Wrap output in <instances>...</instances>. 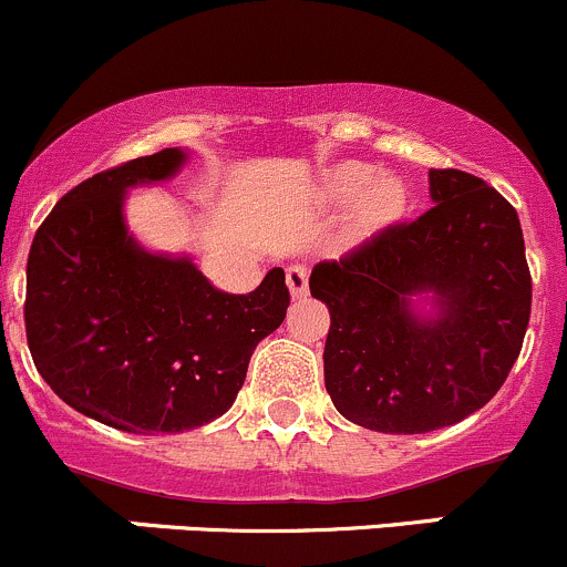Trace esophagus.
Listing matches in <instances>:
<instances>
[{"instance_id":"1","label":"esophagus","mask_w":567,"mask_h":567,"mask_svg":"<svg viewBox=\"0 0 567 567\" xmlns=\"http://www.w3.org/2000/svg\"><path fill=\"white\" fill-rule=\"evenodd\" d=\"M286 286H289V291H291V297H295V300H302V297L308 295V272H306V267L291 265L289 270H286Z\"/></svg>"}]
</instances>
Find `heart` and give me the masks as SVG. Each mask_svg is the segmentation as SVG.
I'll return each mask as SVG.
<instances>
[{
    "label": "heart",
    "instance_id": "1",
    "mask_svg": "<svg viewBox=\"0 0 567 567\" xmlns=\"http://www.w3.org/2000/svg\"><path fill=\"white\" fill-rule=\"evenodd\" d=\"M322 188L324 196L338 204H347L360 196L358 213H354V226L360 235H369L379 226L395 220L406 204V188L399 177L377 179V172L358 161L332 166L322 177Z\"/></svg>",
    "mask_w": 567,
    "mask_h": 567
}]
</instances>
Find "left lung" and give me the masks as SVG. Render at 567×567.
Masks as SVG:
<instances>
[{"instance_id":"obj_1","label":"left lung","mask_w":567,"mask_h":567,"mask_svg":"<svg viewBox=\"0 0 567 567\" xmlns=\"http://www.w3.org/2000/svg\"><path fill=\"white\" fill-rule=\"evenodd\" d=\"M434 207L319 261L330 308L324 388L336 410L382 434H425L494 399L522 352L533 306L516 209L481 177L431 168ZM434 315L413 311V297Z\"/></svg>"}]
</instances>
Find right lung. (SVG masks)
<instances>
[{
    "label": "right lung",
    "instance_id": "obj_1",
    "mask_svg": "<svg viewBox=\"0 0 567 567\" xmlns=\"http://www.w3.org/2000/svg\"><path fill=\"white\" fill-rule=\"evenodd\" d=\"M183 150L136 157L68 190L29 248L27 341L40 377L86 417L179 434L220 417L256 343L289 308L281 267L248 295L218 291L188 256L142 248L125 194L174 177Z\"/></svg>",
    "mask_w": 567,
    "mask_h": 567
}]
</instances>
